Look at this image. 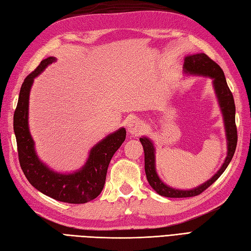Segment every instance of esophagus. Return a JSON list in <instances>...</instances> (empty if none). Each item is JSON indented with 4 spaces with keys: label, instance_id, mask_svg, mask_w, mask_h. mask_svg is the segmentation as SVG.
I'll use <instances>...</instances> for the list:
<instances>
[{
    "label": "esophagus",
    "instance_id": "34e87169",
    "mask_svg": "<svg viewBox=\"0 0 251 251\" xmlns=\"http://www.w3.org/2000/svg\"><path fill=\"white\" fill-rule=\"evenodd\" d=\"M144 130V122L137 118L131 119L127 122V132L132 135H138Z\"/></svg>",
    "mask_w": 251,
    "mask_h": 251
}]
</instances>
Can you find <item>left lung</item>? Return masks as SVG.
I'll return each instance as SVG.
<instances>
[{
	"label": "left lung",
	"instance_id": "left-lung-1",
	"mask_svg": "<svg viewBox=\"0 0 251 251\" xmlns=\"http://www.w3.org/2000/svg\"><path fill=\"white\" fill-rule=\"evenodd\" d=\"M183 70H184L185 73H188V75H203L213 78V87L214 90H215V94L219 103V107H221V111L224 117L228 152L221 169H219L210 180H207L203 184H201L193 189H186V191L185 189H176L165 184V183L160 179V176H157L155 169V149L153 143H152L148 137H140L139 140L140 143H142L145 151V172L147 176V180H148L150 186L153 188L158 195L168 198L194 197L204 192L207 187L211 186L213 183L223 175L226 168L228 167L232 157H233L237 144L234 99L233 96H232L231 90L228 87L223 69L214 62V60H212L207 56L206 54L198 53L188 55V56L184 58Z\"/></svg>",
	"mask_w": 251,
	"mask_h": 251
}]
</instances>
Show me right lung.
Returning a JSON list of instances; mask_svg holds the SVG:
<instances>
[{
  "label": "right lung",
  "mask_w": 251,
  "mask_h": 251,
  "mask_svg": "<svg viewBox=\"0 0 251 251\" xmlns=\"http://www.w3.org/2000/svg\"><path fill=\"white\" fill-rule=\"evenodd\" d=\"M56 62L50 56L24 79L14 114V131L18 155L23 174L36 189L57 201L67 203H86L99 196L104 186L107 167L115 152L126 139V129L109 134L96 144L89 152L84 166L72 174H59L42 163L35 151V143L28 129V99L34 78L47 67Z\"/></svg>",
  "instance_id": "obj_1"
}]
</instances>
